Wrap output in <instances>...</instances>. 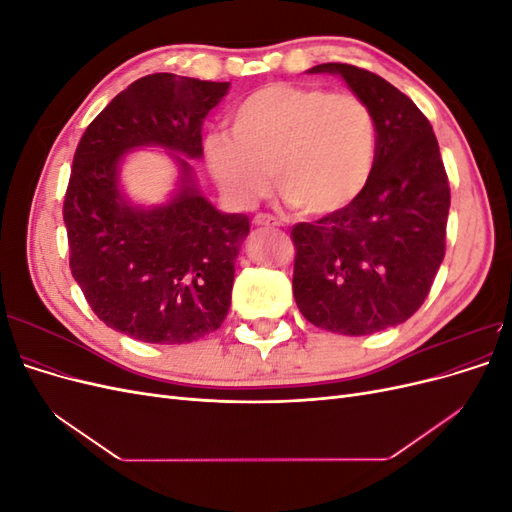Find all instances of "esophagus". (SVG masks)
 I'll return each instance as SVG.
<instances>
[{
    "label": "esophagus",
    "mask_w": 512,
    "mask_h": 512,
    "mask_svg": "<svg viewBox=\"0 0 512 512\" xmlns=\"http://www.w3.org/2000/svg\"><path fill=\"white\" fill-rule=\"evenodd\" d=\"M254 226H258V228H275V226H280V222H277L275 218H271V215L258 213L256 218H254Z\"/></svg>",
    "instance_id": "1"
}]
</instances>
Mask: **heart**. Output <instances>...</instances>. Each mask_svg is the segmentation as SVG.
<instances>
[{"instance_id": "obj_1", "label": "heart", "mask_w": 512, "mask_h": 512, "mask_svg": "<svg viewBox=\"0 0 512 512\" xmlns=\"http://www.w3.org/2000/svg\"><path fill=\"white\" fill-rule=\"evenodd\" d=\"M213 179L239 207H254L275 185L312 218L342 213L365 192L378 156L369 106L352 94L271 83L230 113V132L207 136Z\"/></svg>"}]
</instances>
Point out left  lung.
Here are the masks:
<instances>
[{
  "mask_svg": "<svg viewBox=\"0 0 512 512\" xmlns=\"http://www.w3.org/2000/svg\"><path fill=\"white\" fill-rule=\"evenodd\" d=\"M307 72L339 76L369 106L378 156L354 205L292 228L294 301L324 331L371 335L423 305L444 258L451 190L431 123L406 94L350 64Z\"/></svg>",
  "mask_w": 512,
  "mask_h": 512,
  "instance_id": "left-lung-1",
  "label": "left lung"
}]
</instances>
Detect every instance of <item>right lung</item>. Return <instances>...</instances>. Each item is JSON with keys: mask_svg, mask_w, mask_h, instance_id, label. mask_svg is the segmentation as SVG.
<instances>
[{"mask_svg": "<svg viewBox=\"0 0 512 512\" xmlns=\"http://www.w3.org/2000/svg\"><path fill=\"white\" fill-rule=\"evenodd\" d=\"M230 83L149 74L89 123L64 200L70 269L89 307L147 344H188L222 327L250 218L224 213L200 192L203 119ZM164 148L178 166L174 192L145 208L120 188L127 153Z\"/></svg>", "mask_w": 512, "mask_h": 512, "instance_id": "add662e5", "label": "right lung"}]
</instances>
